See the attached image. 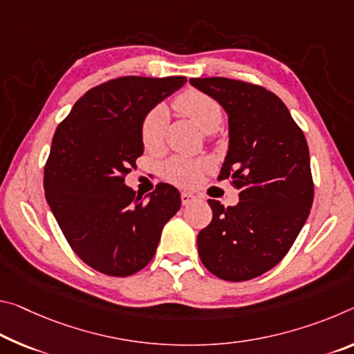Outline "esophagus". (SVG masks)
Segmentation results:
<instances>
[{"label":"esophagus","mask_w":354,"mask_h":354,"mask_svg":"<svg viewBox=\"0 0 354 354\" xmlns=\"http://www.w3.org/2000/svg\"><path fill=\"white\" fill-rule=\"evenodd\" d=\"M181 201H183V205H190L192 201H195V195H192L190 192H183Z\"/></svg>","instance_id":"1"}]
</instances>
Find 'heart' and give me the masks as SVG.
<instances>
[{
	"instance_id": "heart-1",
	"label": "heart",
	"mask_w": 354,
	"mask_h": 354,
	"mask_svg": "<svg viewBox=\"0 0 354 354\" xmlns=\"http://www.w3.org/2000/svg\"><path fill=\"white\" fill-rule=\"evenodd\" d=\"M173 105L179 113L192 120L206 133L216 132L223 121L222 109L217 100L198 89H187L181 93L173 100ZM167 122L168 115L164 106H156L148 111V115L142 121V127H140V137H142L145 148L156 149L160 147L164 142ZM203 167V160L171 157L162 167V173L165 178L175 183H194Z\"/></svg>"
}]
</instances>
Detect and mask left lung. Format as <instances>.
Wrapping results in <instances>:
<instances>
[{
    "label": "left lung",
    "instance_id": "1",
    "mask_svg": "<svg viewBox=\"0 0 354 354\" xmlns=\"http://www.w3.org/2000/svg\"><path fill=\"white\" fill-rule=\"evenodd\" d=\"M228 115V153L218 181L239 203L209 200L212 221L197 238L207 271L228 282L261 276L288 254L310 212L313 181L306 137L276 94L223 77L190 78Z\"/></svg>",
    "mask_w": 354,
    "mask_h": 354
}]
</instances>
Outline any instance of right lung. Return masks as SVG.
<instances>
[{"label": "right lung", "mask_w": 354, "mask_h": 354, "mask_svg": "<svg viewBox=\"0 0 354 354\" xmlns=\"http://www.w3.org/2000/svg\"><path fill=\"white\" fill-rule=\"evenodd\" d=\"M186 80L129 75L105 82L83 94L56 127L44 170L47 203L72 250L106 276H132L147 266L162 228L181 207L170 184L143 197L124 178L143 154V118Z\"/></svg>", "instance_id": "1"}]
</instances>
